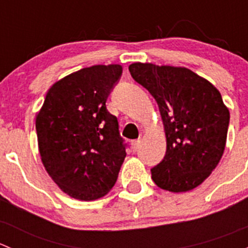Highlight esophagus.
Listing matches in <instances>:
<instances>
[{
	"instance_id": "esophagus-1",
	"label": "esophagus",
	"mask_w": 248,
	"mask_h": 248,
	"mask_svg": "<svg viewBox=\"0 0 248 248\" xmlns=\"http://www.w3.org/2000/svg\"><path fill=\"white\" fill-rule=\"evenodd\" d=\"M139 146H140V140H139V139H137V140H132V142H131V147H132V150H133L134 152L138 151Z\"/></svg>"
}]
</instances>
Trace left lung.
<instances>
[{
	"label": "left lung",
	"instance_id": "8db88e82",
	"mask_svg": "<svg viewBox=\"0 0 248 248\" xmlns=\"http://www.w3.org/2000/svg\"><path fill=\"white\" fill-rule=\"evenodd\" d=\"M131 76L156 99L163 121L167 151L151 169L155 184L180 193L202 185L223 155L229 110L218 90L186 67L136 63Z\"/></svg>",
	"mask_w": 248,
	"mask_h": 248
}]
</instances>
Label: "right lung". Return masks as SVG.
<instances>
[{
	"instance_id": "add662e5",
	"label": "right lung",
	"mask_w": 248,
	"mask_h": 248,
	"mask_svg": "<svg viewBox=\"0 0 248 248\" xmlns=\"http://www.w3.org/2000/svg\"><path fill=\"white\" fill-rule=\"evenodd\" d=\"M120 64H96L55 82L36 116L42 163L62 192L84 202L112 188L126 157L116 116L106 102Z\"/></svg>"
}]
</instances>
